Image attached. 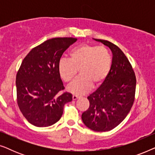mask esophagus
<instances>
[{
	"instance_id": "1",
	"label": "esophagus",
	"mask_w": 155,
	"mask_h": 155,
	"mask_svg": "<svg viewBox=\"0 0 155 155\" xmlns=\"http://www.w3.org/2000/svg\"><path fill=\"white\" fill-rule=\"evenodd\" d=\"M78 98H80V97L78 96V95H75V94L73 95V100H76V99H78Z\"/></svg>"
}]
</instances>
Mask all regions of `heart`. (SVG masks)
<instances>
[{"instance_id":"obj_1","label":"heart","mask_w":155,"mask_h":155,"mask_svg":"<svg viewBox=\"0 0 155 155\" xmlns=\"http://www.w3.org/2000/svg\"><path fill=\"white\" fill-rule=\"evenodd\" d=\"M70 59L61 58L58 71L61 79L70 82L80 70V76L67 87L68 92L77 95L85 94L92 87L100 86L109 75L112 59L104 46L83 44L74 47L69 54Z\"/></svg>"}]
</instances>
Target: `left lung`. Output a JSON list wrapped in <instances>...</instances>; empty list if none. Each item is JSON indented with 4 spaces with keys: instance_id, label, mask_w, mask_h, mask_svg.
I'll use <instances>...</instances> for the list:
<instances>
[{
    "instance_id": "1",
    "label": "left lung",
    "mask_w": 155,
    "mask_h": 155,
    "mask_svg": "<svg viewBox=\"0 0 155 155\" xmlns=\"http://www.w3.org/2000/svg\"><path fill=\"white\" fill-rule=\"evenodd\" d=\"M111 49V68L105 81L87 99L90 107L82 114L84 125L97 132L109 131L125 119L135 100L136 78L132 65L117 46L96 39Z\"/></svg>"
}]
</instances>
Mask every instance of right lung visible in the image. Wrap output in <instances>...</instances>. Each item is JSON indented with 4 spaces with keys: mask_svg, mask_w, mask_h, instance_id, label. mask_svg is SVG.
<instances>
[{
    "mask_svg": "<svg viewBox=\"0 0 155 155\" xmlns=\"http://www.w3.org/2000/svg\"><path fill=\"white\" fill-rule=\"evenodd\" d=\"M78 39L58 37L32 48L23 59L16 75L17 101L25 118L37 127H47L60 120L64 105L72 101L58 71L62 55Z\"/></svg>",
    "mask_w": 155,
    "mask_h": 155,
    "instance_id": "obj_1",
    "label": "right lung"
}]
</instances>
